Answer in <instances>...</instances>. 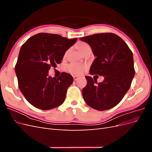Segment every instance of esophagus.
<instances>
[{
    "label": "esophagus",
    "mask_w": 152,
    "mask_h": 152,
    "mask_svg": "<svg viewBox=\"0 0 152 152\" xmlns=\"http://www.w3.org/2000/svg\"><path fill=\"white\" fill-rule=\"evenodd\" d=\"M73 80H74L75 81H76V80H77L78 79H79V77H77V76H73Z\"/></svg>",
    "instance_id": "esophagus-1"
}]
</instances>
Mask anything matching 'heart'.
<instances>
[{
    "label": "heart",
    "mask_w": 152,
    "mask_h": 152,
    "mask_svg": "<svg viewBox=\"0 0 152 152\" xmlns=\"http://www.w3.org/2000/svg\"><path fill=\"white\" fill-rule=\"evenodd\" d=\"M89 45L84 42H79L77 44V48L79 50V51L80 53H83L85 50L89 48ZM67 55V52H66L65 56ZM87 68V66L83 64H80V63H72L68 65L66 67V70L69 73H72L73 75H80L82 74V73L84 72Z\"/></svg>",
    "instance_id": "b5f03b06"
}]
</instances>
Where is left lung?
Masks as SVG:
<instances>
[{
    "label": "left lung",
    "instance_id": "1",
    "mask_svg": "<svg viewBox=\"0 0 152 152\" xmlns=\"http://www.w3.org/2000/svg\"><path fill=\"white\" fill-rule=\"evenodd\" d=\"M91 46L94 59L91 75L104 76L102 82L86 76L87 85L82 96L87 105L103 111L117 105L129 89L135 74L131 50L120 37L113 33H102L81 37Z\"/></svg>",
    "mask_w": 152,
    "mask_h": 152
}]
</instances>
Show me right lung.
I'll return each instance as SVG.
<instances>
[{
	"label": "right lung",
	"mask_w": 152,
	"mask_h": 152,
	"mask_svg": "<svg viewBox=\"0 0 152 152\" xmlns=\"http://www.w3.org/2000/svg\"><path fill=\"white\" fill-rule=\"evenodd\" d=\"M77 40L40 33L22 45L15 66L18 87L35 108L48 110L64 102L68 87L73 83L72 76L63 72L56 79L48 76V73L50 67L61 63L65 52Z\"/></svg>",
	"instance_id": "add662e5"
}]
</instances>
